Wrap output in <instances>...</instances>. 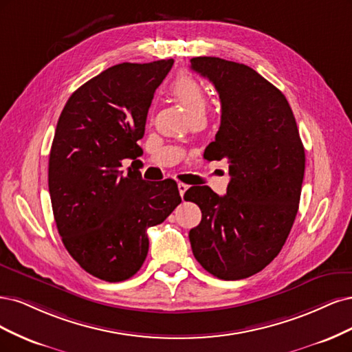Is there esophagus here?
I'll use <instances>...</instances> for the list:
<instances>
[{
  "mask_svg": "<svg viewBox=\"0 0 352 352\" xmlns=\"http://www.w3.org/2000/svg\"><path fill=\"white\" fill-rule=\"evenodd\" d=\"M187 188H188V186H187V184H184V183H178V191H179L181 197H184V192L187 191Z\"/></svg>",
  "mask_w": 352,
  "mask_h": 352,
  "instance_id": "1",
  "label": "esophagus"
}]
</instances>
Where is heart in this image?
<instances>
[{"instance_id":"heart-1","label":"heart","mask_w":352,"mask_h":352,"mask_svg":"<svg viewBox=\"0 0 352 352\" xmlns=\"http://www.w3.org/2000/svg\"><path fill=\"white\" fill-rule=\"evenodd\" d=\"M171 94L178 99L183 108L188 112V116L206 108V95L200 83L191 76H178L169 86Z\"/></svg>"}]
</instances>
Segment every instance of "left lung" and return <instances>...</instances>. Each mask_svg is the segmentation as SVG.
Listing matches in <instances>:
<instances>
[{
  "instance_id": "obj_1",
  "label": "left lung",
  "mask_w": 352,
  "mask_h": 352,
  "mask_svg": "<svg viewBox=\"0 0 352 352\" xmlns=\"http://www.w3.org/2000/svg\"><path fill=\"white\" fill-rule=\"evenodd\" d=\"M221 99V126L205 151L228 162L225 196L191 187L201 221L190 230L191 250L209 274L225 280L265 269L285 244L298 212L304 146L287 98L252 67L217 56L191 58Z\"/></svg>"
}]
</instances>
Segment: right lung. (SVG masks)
Instances as JSON below:
<instances>
[{"instance_id": "right-lung-1", "label": "right lung", "mask_w": 352, "mask_h": 352, "mask_svg": "<svg viewBox=\"0 0 352 352\" xmlns=\"http://www.w3.org/2000/svg\"><path fill=\"white\" fill-rule=\"evenodd\" d=\"M173 64L109 67L76 90L56 124L48 166L56 228L70 256L102 280L138 274L147 228L181 203L174 179L146 183L131 168L120 169L122 160L140 156L147 111Z\"/></svg>"}]
</instances>
